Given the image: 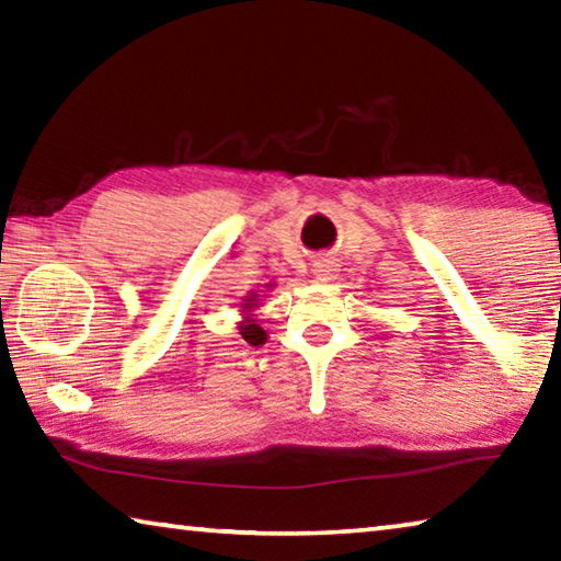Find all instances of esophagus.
I'll use <instances>...</instances> for the list:
<instances>
[{"label":"esophagus","mask_w":561,"mask_h":561,"mask_svg":"<svg viewBox=\"0 0 561 561\" xmlns=\"http://www.w3.org/2000/svg\"><path fill=\"white\" fill-rule=\"evenodd\" d=\"M336 267H339V264L331 257H321V260L314 262V277L319 282H331L336 277Z\"/></svg>","instance_id":"esophagus-1"}]
</instances>
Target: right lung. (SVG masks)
Here are the masks:
<instances>
[{"label": "right lung", "instance_id": "add662e5", "mask_svg": "<svg viewBox=\"0 0 561 561\" xmlns=\"http://www.w3.org/2000/svg\"><path fill=\"white\" fill-rule=\"evenodd\" d=\"M247 301H252V299H247ZM240 334L247 344H252V346H260V344H264V339H267L264 329L254 324V321H244V324L240 327Z\"/></svg>", "mask_w": 561, "mask_h": 561}]
</instances>
